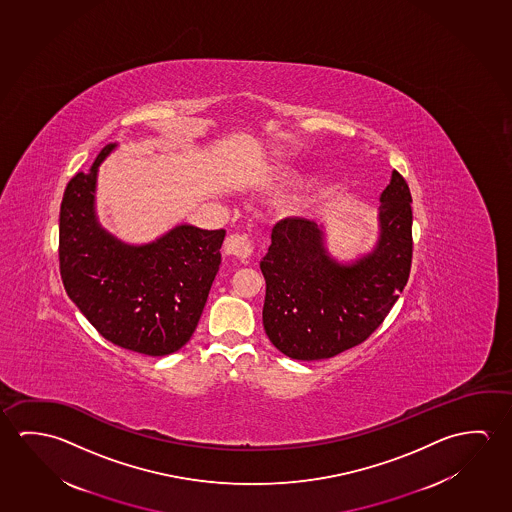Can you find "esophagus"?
<instances>
[{
    "mask_svg": "<svg viewBox=\"0 0 512 512\" xmlns=\"http://www.w3.org/2000/svg\"><path fill=\"white\" fill-rule=\"evenodd\" d=\"M253 250H255V246H253L250 235L235 232V234L228 235L227 241H225V253L232 255L235 259L243 260V262L252 257Z\"/></svg>",
    "mask_w": 512,
    "mask_h": 512,
    "instance_id": "esophagus-1",
    "label": "esophagus"
}]
</instances>
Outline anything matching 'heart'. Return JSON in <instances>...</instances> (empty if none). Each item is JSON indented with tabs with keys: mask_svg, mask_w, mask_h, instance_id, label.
I'll use <instances>...</instances> for the list:
<instances>
[{
	"mask_svg": "<svg viewBox=\"0 0 512 512\" xmlns=\"http://www.w3.org/2000/svg\"><path fill=\"white\" fill-rule=\"evenodd\" d=\"M302 169H293V171H289V173H285L284 178L287 182H300L303 178Z\"/></svg>",
	"mask_w": 512,
	"mask_h": 512,
	"instance_id": "heart-1",
	"label": "heart"
}]
</instances>
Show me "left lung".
Segmentation results:
<instances>
[{"label":"left lung","mask_w":512,"mask_h":512,"mask_svg":"<svg viewBox=\"0 0 512 512\" xmlns=\"http://www.w3.org/2000/svg\"><path fill=\"white\" fill-rule=\"evenodd\" d=\"M377 248L353 264L328 257L314 221L285 218L260 260L262 323L269 341L296 361L330 359L364 343L400 298L412 262V196L398 171L380 196Z\"/></svg>","instance_id":"8db88e82"}]
</instances>
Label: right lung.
I'll list each match as a JSON object with an SVG mask.
<instances>
[{
	"mask_svg": "<svg viewBox=\"0 0 512 512\" xmlns=\"http://www.w3.org/2000/svg\"><path fill=\"white\" fill-rule=\"evenodd\" d=\"M78 171L60 205V277L101 336L130 352L162 357L193 336L221 264L225 230L180 225L155 243L128 246L100 228L94 187L101 160Z\"/></svg>",
	"mask_w": 512,
	"mask_h": 512,
	"instance_id": "obj_1",
	"label": "right lung"
}]
</instances>
